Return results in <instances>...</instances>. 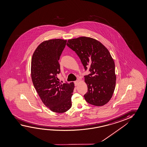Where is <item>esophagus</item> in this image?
<instances>
[{
	"label": "esophagus",
	"instance_id": "esophagus-1",
	"mask_svg": "<svg viewBox=\"0 0 147 147\" xmlns=\"http://www.w3.org/2000/svg\"><path fill=\"white\" fill-rule=\"evenodd\" d=\"M79 81H78V80L74 82V83H75V86H77V85L79 84Z\"/></svg>",
	"mask_w": 147,
	"mask_h": 147
}]
</instances>
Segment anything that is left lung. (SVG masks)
<instances>
[{"mask_svg": "<svg viewBox=\"0 0 147 147\" xmlns=\"http://www.w3.org/2000/svg\"><path fill=\"white\" fill-rule=\"evenodd\" d=\"M67 45L79 56L85 70L90 72L84 76L88 87L85 100L96 106L105 105L112 98L116 83L115 64L109 51L98 40L86 37L68 40Z\"/></svg>", "mask_w": 147, "mask_h": 147, "instance_id": "left-lung-1", "label": "left lung"}]
</instances>
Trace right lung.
I'll list each match as a JSON object with an SVG mask.
<instances>
[{
	"mask_svg": "<svg viewBox=\"0 0 147 147\" xmlns=\"http://www.w3.org/2000/svg\"><path fill=\"white\" fill-rule=\"evenodd\" d=\"M66 40L56 39L42 42L36 49L31 62L33 85L42 102L52 111L63 113L71 107L73 82L62 84L58 78L59 63Z\"/></svg>",
	"mask_w": 147,
	"mask_h": 147,
	"instance_id": "obj_1",
	"label": "right lung"
}]
</instances>
